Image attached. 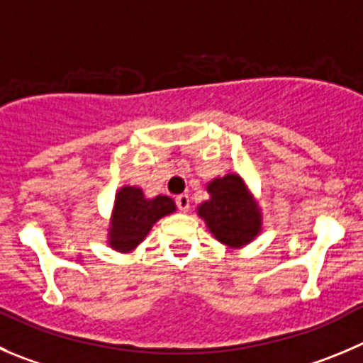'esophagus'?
Returning a JSON list of instances; mask_svg holds the SVG:
<instances>
[{"label":"esophagus","mask_w":363,"mask_h":363,"mask_svg":"<svg viewBox=\"0 0 363 363\" xmlns=\"http://www.w3.org/2000/svg\"><path fill=\"white\" fill-rule=\"evenodd\" d=\"M176 205H178V208L182 212H189V208H191V199H189L187 194H179L176 196Z\"/></svg>","instance_id":"esophagus-1"}]
</instances>
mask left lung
<instances>
[{
    "label": "left lung",
    "mask_w": 363,
    "mask_h": 363,
    "mask_svg": "<svg viewBox=\"0 0 363 363\" xmlns=\"http://www.w3.org/2000/svg\"><path fill=\"white\" fill-rule=\"evenodd\" d=\"M210 198L198 206V216L220 244L244 247L262 231V212L242 176L230 172L206 184Z\"/></svg>",
    "instance_id": "1"
}]
</instances>
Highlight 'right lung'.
I'll list each match as a JSON object with an SVG mask.
<instances>
[{
	"mask_svg": "<svg viewBox=\"0 0 363 363\" xmlns=\"http://www.w3.org/2000/svg\"><path fill=\"white\" fill-rule=\"evenodd\" d=\"M176 212L169 196L146 198L140 187L124 185L116 192L108 226V247L119 253H132L147 237L153 224L162 217Z\"/></svg>",
	"mask_w": 363,
	"mask_h": 363,
	"instance_id": "right-lung-1",
	"label": "right lung"
}]
</instances>
